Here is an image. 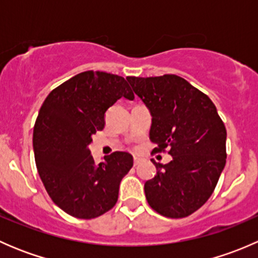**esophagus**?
Masks as SVG:
<instances>
[{
	"instance_id": "1",
	"label": "esophagus",
	"mask_w": 258,
	"mask_h": 258,
	"mask_svg": "<svg viewBox=\"0 0 258 258\" xmlns=\"http://www.w3.org/2000/svg\"><path fill=\"white\" fill-rule=\"evenodd\" d=\"M141 162H142V158L141 157H136V156H135V157H134V165L139 166Z\"/></svg>"
}]
</instances>
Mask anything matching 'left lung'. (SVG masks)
I'll return each mask as SVG.
<instances>
[{
    "label": "left lung",
    "mask_w": 258,
    "mask_h": 258,
    "mask_svg": "<svg viewBox=\"0 0 258 258\" xmlns=\"http://www.w3.org/2000/svg\"><path fill=\"white\" fill-rule=\"evenodd\" d=\"M152 116L155 152L168 148L172 161L145 183L146 200L160 215L187 217L206 204L226 165V127L216 106L176 75L127 77Z\"/></svg>",
    "instance_id": "8db88e82"
}]
</instances>
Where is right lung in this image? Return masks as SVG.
<instances>
[{"mask_svg": "<svg viewBox=\"0 0 258 258\" xmlns=\"http://www.w3.org/2000/svg\"><path fill=\"white\" fill-rule=\"evenodd\" d=\"M121 97L135 98L123 77L86 71L51 91L40 108L33 127L38 175L52 201L74 217L90 220L112 209L119 182L134 166V157L119 151L97 165L88 148Z\"/></svg>", "mask_w": 258, "mask_h": 258, "instance_id": "add662e5", "label": "right lung"}]
</instances>
